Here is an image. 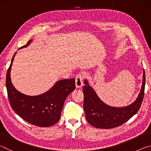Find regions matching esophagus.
Here are the masks:
<instances>
[{"label":"esophagus","instance_id":"obj_1","mask_svg":"<svg viewBox=\"0 0 151 151\" xmlns=\"http://www.w3.org/2000/svg\"><path fill=\"white\" fill-rule=\"evenodd\" d=\"M75 85L76 88H81L83 85V76L81 74H78L75 78Z\"/></svg>","mask_w":151,"mask_h":151}]
</instances>
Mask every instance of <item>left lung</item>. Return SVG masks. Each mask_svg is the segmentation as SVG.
Listing matches in <instances>:
<instances>
[{
	"label": "left lung",
	"instance_id": "left-lung-1",
	"mask_svg": "<svg viewBox=\"0 0 151 151\" xmlns=\"http://www.w3.org/2000/svg\"><path fill=\"white\" fill-rule=\"evenodd\" d=\"M84 83L85 85L83 88V107L86 121L92 126L98 129H112L124 124L139 111L144 97L145 73L143 70L142 88L139 96L133 103L126 106L108 105L99 98L86 79Z\"/></svg>",
	"mask_w": 151,
	"mask_h": 151
}]
</instances>
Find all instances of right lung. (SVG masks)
I'll return each instance as SVG.
<instances>
[{
    "mask_svg": "<svg viewBox=\"0 0 151 151\" xmlns=\"http://www.w3.org/2000/svg\"><path fill=\"white\" fill-rule=\"evenodd\" d=\"M32 40L27 45L29 46ZM17 52L12 58L6 73V86L9 100L13 111L24 121L35 126L48 127L59 121L64 103L68 94L75 90V79H64L56 83L48 91L37 96H29L18 91L12 85L11 70Z\"/></svg>",
    "mask_w": 151,
    "mask_h": 151,
    "instance_id": "1",
    "label": "right lung"
}]
</instances>
